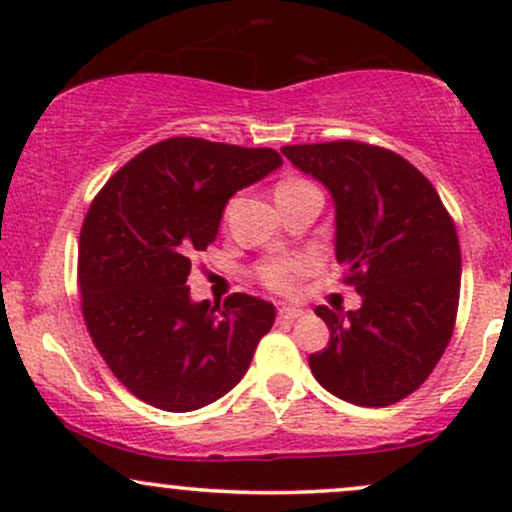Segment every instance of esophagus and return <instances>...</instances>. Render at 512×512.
<instances>
[{
	"label": "esophagus",
	"mask_w": 512,
	"mask_h": 512,
	"mask_svg": "<svg viewBox=\"0 0 512 512\" xmlns=\"http://www.w3.org/2000/svg\"><path fill=\"white\" fill-rule=\"evenodd\" d=\"M301 315H303L301 308H291V305H284V308H279V320L281 322H293V320H298Z\"/></svg>",
	"instance_id": "obj_1"
}]
</instances>
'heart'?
<instances>
[{"instance_id":"b5f03b06","label":"heart","mask_w":512,"mask_h":512,"mask_svg":"<svg viewBox=\"0 0 512 512\" xmlns=\"http://www.w3.org/2000/svg\"><path fill=\"white\" fill-rule=\"evenodd\" d=\"M296 182V180H289ZM289 182H281V185H289ZM315 269L313 257L305 255H276L264 260L257 267V279L274 293H296L301 281Z\"/></svg>"}]
</instances>
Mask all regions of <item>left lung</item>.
I'll return each instance as SVG.
<instances>
[{
    "label": "left lung",
    "mask_w": 512,
    "mask_h": 512,
    "mask_svg": "<svg viewBox=\"0 0 512 512\" xmlns=\"http://www.w3.org/2000/svg\"><path fill=\"white\" fill-rule=\"evenodd\" d=\"M334 202V255L361 308L317 305L330 342L308 356L344 402L387 407L416 390L452 337L462 255L436 187L395 151L361 142L281 146Z\"/></svg>",
    "instance_id": "obj_1"
}]
</instances>
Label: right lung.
Here are the masks:
<instances>
[{
  "label": "right lung",
  "instance_id": "right-lung-1",
  "mask_svg": "<svg viewBox=\"0 0 512 512\" xmlns=\"http://www.w3.org/2000/svg\"><path fill=\"white\" fill-rule=\"evenodd\" d=\"M281 168L274 149L173 137L134 156L93 199L79 236L81 310L115 378L163 411H195L248 373L274 305L233 293L192 301V255L228 199Z\"/></svg>",
  "mask_w": 512,
  "mask_h": 512
}]
</instances>
